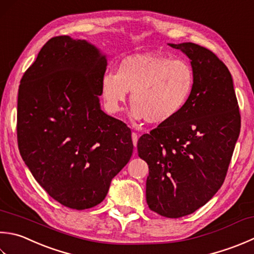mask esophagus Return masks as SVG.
I'll return each instance as SVG.
<instances>
[{
    "mask_svg": "<svg viewBox=\"0 0 254 254\" xmlns=\"http://www.w3.org/2000/svg\"><path fill=\"white\" fill-rule=\"evenodd\" d=\"M137 138H138L137 134L135 132H133L132 133V141H133V144H134V146H135V147L137 145Z\"/></svg>",
    "mask_w": 254,
    "mask_h": 254,
    "instance_id": "1",
    "label": "esophagus"
}]
</instances>
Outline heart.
Instances as JSON below:
<instances>
[{
    "label": "heart",
    "mask_w": 254,
    "mask_h": 254,
    "mask_svg": "<svg viewBox=\"0 0 254 254\" xmlns=\"http://www.w3.org/2000/svg\"><path fill=\"white\" fill-rule=\"evenodd\" d=\"M193 86L195 73L186 61L145 53L123 58L118 72L104 73L101 97L107 110L117 113L131 91V116L151 124H163L183 111Z\"/></svg>",
    "instance_id": "obj_1"
}]
</instances>
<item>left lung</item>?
I'll list each match as a JSON object with an SVG mask.
<instances>
[{"mask_svg":"<svg viewBox=\"0 0 254 254\" xmlns=\"http://www.w3.org/2000/svg\"><path fill=\"white\" fill-rule=\"evenodd\" d=\"M190 59L195 86L173 120L138 138L148 165L146 201L167 218L195 212L219 190L240 134V112L229 69L209 49L168 43Z\"/></svg>","mask_w":254,"mask_h":254,"instance_id":"8db88e82","label":"left lung"}]
</instances>
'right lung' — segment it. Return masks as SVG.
Segmentation results:
<instances>
[{"label":"right lung","mask_w":254,"mask_h":254,"mask_svg":"<svg viewBox=\"0 0 254 254\" xmlns=\"http://www.w3.org/2000/svg\"><path fill=\"white\" fill-rule=\"evenodd\" d=\"M107 66L86 39L56 36L19 84V153L48 195L71 209L100 203L133 153L130 128L101 110Z\"/></svg>","instance_id":"right-lung-1"}]
</instances>
